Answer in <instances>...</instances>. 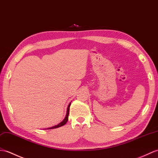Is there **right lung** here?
Returning <instances> with one entry per match:
<instances>
[{"label":"right lung","instance_id":"right-lung-1","mask_svg":"<svg viewBox=\"0 0 158 158\" xmlns=\"http://www.w3.org/2000/svg\"><path fill=\"white\" fill-rule=\"evenodd\" d=\"M70 106H71V102L70 104H69L68 107H67V114H66V116L65 118H64V120L62 121V122L60 123H59L58 124H57V125H55L54 127H50V128H48V129H56V128H58V127H60L64 125V124L67 123L68 121V118H69V108H70Z\"/></svg>","mask_w":158,"mask_h":158}]
</instances>
